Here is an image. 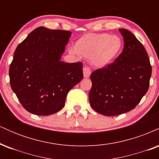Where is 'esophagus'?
<instances>
[{
  "label": "esophagus",
  "mask_w": 159,
  "mask_h": 159,
  "mask_svg": "<svg viewBox=\"0 0 159 159\" xmlns=\"http://www.w3.org/2000/svg\"><path fill=\"white\" fill-rule=\"evenodd\" d=\"M83 73H84V78H89L90 77V74H91V70L89 68L88 66H85L84 67L83 69Z\"/></svg>",
  "instance_id": "1"
}]
</instances>
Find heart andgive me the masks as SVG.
<instances>
[{
    "label": "heart",
    "mask_w": 159,
    "mask_h": 159,
    "mask_svg": "<svg viewBox=\"0 0 159 159\" xmlns=\"http://www.w3.org/2000/svg\"><path fill=\"white\" fill-rule=\"evenodd\" d=\"M123 48L119 36L102 34H87L76 40L75 48L69 49L74 55H80L90 59L97 67H105L111 64L117 57Z\"/></svg>",
    "instance_id": "b5f03b06"
}]
</instances>
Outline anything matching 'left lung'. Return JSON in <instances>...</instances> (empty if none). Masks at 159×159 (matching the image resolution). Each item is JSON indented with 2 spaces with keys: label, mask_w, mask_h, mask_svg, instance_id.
Masks as SVG:
<instances>
[{
  "label": "left lung",
  "mask_w": 159,
  "mask_h": 159,
  "mask_svg": "<svg viewBox=\"0 0 159 159\" xmlns=\"http://www.w3.org/2000/svg\"><path fill=\"white\" fill-rule=\"evenodd\" d=\"M119 30L124 40L123 52L111 64L90 75V106L109 116L134 109L147 93L152 75L149 58L142 43L126 29Z\"/></svg>",
  "instance_id": "obj_1"
}]
</instances>
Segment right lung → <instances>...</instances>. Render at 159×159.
Returning <instances> with one entry per match:
<instances>
[{
    "label": "right lung",
    "mask_w": 159,
    "mask_h": 159,
    "mask_svg": "<svg viewBox=\"0 0 159 159\" xmlns=\"http://www.w3.org/2000/svg\"><path fill=\"white\" fill-rule=\"evenodd\" d=\"M71 34L39 27L16 48L9 70L10 86L28 112L48 116L61 111L69 91L83 78L81 62L61 61Z\"/></svg>",
    "instance_id": "right-lung-1"
}]
</instances>
